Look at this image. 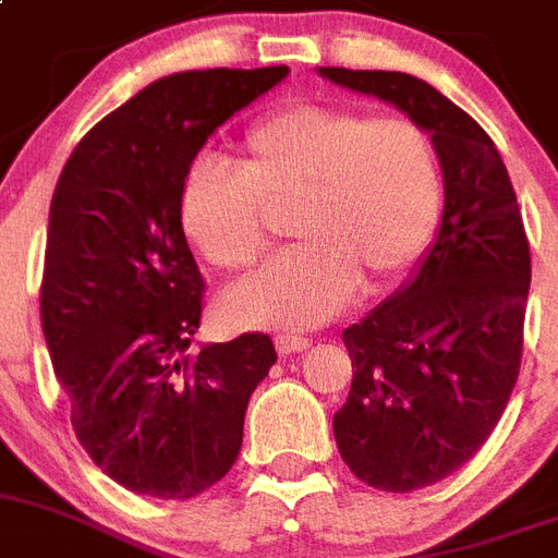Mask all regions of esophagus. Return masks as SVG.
I'll use <instances>...</instances> for the list:
<instances>
[{
    "label": "esophagus",
    "instance_id": "esophagus-1",
    "mask_svg": "<svg viewBox=\"0 0 558 558\" xmlns=\"http://www.w3.org/2000/svg\"><path fill=\"white\" fill-rule=\"evenodd\" d=\"M312 345L306 337H298V333H278L275 337V348H278L280 356H289V353H303Z\"/></svg>",
    "mask_w": 558,
    "mask_h": 558
}]
</instances>
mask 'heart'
Here are the masks:
<instances>
[{
  "mask_svg": "<svg viewBox=\"0 0 558 558\" xmlns=\"http://www.w3.org/2000/svg\"><path fill=\"white\" fill-rule=\"evenodd\" d=\"M289 207L298 244L221 298L232 326L308 328L353 292H381L429 246L444 213L433 137L404 114L292 104L246 132L230 168L196 165L179 198L187 244L219 272H241L269 246Z\"/></svg>",
  "mask_w": 558,
  "mask_h": 558,
  "instance_id": "heart-1",
  "label": "heart"
}]
</instances>
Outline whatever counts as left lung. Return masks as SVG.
Returning a JSON list of instances; mask_svg holds the SVG:
<instances>
[{
	"label": "left lung",
	"mask_w": 558,
	"mask_h": 558,
	"mask_svg": "<svg viewBox=\"0 0 558 558\" xmlns=\"http://www.w3.org/2000/svg\"><path fill=\"white\" fill-rule=\"evenodd\" d=\"M319 75L424 125L444 171V219L415 275L342 331L356 371L333 415L339 454L362 483L415 492L458 472L511 399L531 250L500 151L460 106L407 72Z\"/></svg>",
	"instance_id": "1"
}]
</instances>
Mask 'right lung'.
I'll list each match as a JSON object with an SVG mask.
<instances>
[{"mask_svg":"<svg viewBox=\"0 0 558 558\" xmlns=\"http://www.w3.org/2000/svg\"><path fill=\"white\" fill-rule=\"evenodd\" d=\"M289 66L159 77L66 159L47 227L41 328L72 429L129 492L187 500L239 458L252 390L278 362L266 333L191 351L205 280L179 225L202 145Z\"/></svg>","mask_w":558,"mask_h":558,"instance_id":"right-lung-1","label":"right lung"}]
</instances>
